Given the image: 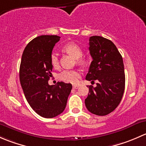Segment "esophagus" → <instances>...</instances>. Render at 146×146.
I'll return each mask as SVG.
<instances>
[{
  "label": "esophagus",
  "mask_w": 146,
  "mask_h": 146,
  "mask_svg": "<svg viewBox=\"0 0 146 146\" xmlns=\"http://www.w3.org/2000/svg\"><path fill=\"white\" fill-rule=\"evenodd\" d=\"M79 88V85H73V89H78V88Z\"/></svg>",
  "instance_id": "obj_1"
}]
</instances>
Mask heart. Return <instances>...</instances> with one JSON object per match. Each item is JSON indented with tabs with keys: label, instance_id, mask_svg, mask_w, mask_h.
I'll list each match as a JSON object with an SVG mask.
<instances>
[{
	"label": "heart",
	"instance_id": "heart-1",
	"mask_svg": "<svg viewBox=\"0 0 146 146\" xmlns=\"http://www.w3.org/2000/svg\"><path fill=\"white\" fill-rule=\"evenodd\" d=\"M64 51L71 55L74 58H76V61L78 64H82L85 62L86 59L85 57L82 56L83 51L81 47L77 44L73 43V42H70L67 44L63 48ZM50 61L51 64L54 68L58 67L59 65V61H58V54L56 52L51 53L50 56ZM80 76V73L78 70H65L61 72L58 76L60 80H64L65 82H70V83L76 84L78 82L79 78Z\"/></svg>",
	"mask_w": 146,
	"mask_h": 146
}]
</instances>
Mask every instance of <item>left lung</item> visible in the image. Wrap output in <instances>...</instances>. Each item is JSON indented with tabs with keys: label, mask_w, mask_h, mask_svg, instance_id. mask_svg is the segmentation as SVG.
I'll return each instance as SVG.
<instances>
[{
	"label": "left lung",
	"mask_w": 146,
	"mask_h": 146,
	"mask_svg": "<svg viewBox=\"0 0 146 146\" xmlns=\"http://www.w3.org/2000/svg\"><path fill=\"white\" fill-rule=\"evenodd\" d=\"M90 54L92 61L86 80L95 82L97 86H89L88 96L85 100L89 111L98 116H105L119 104L125 89V73L123 58L111 40L100 36L89 39Z\"/></svg>",
	"instance_id": "8db88e82"
}]
</instances>
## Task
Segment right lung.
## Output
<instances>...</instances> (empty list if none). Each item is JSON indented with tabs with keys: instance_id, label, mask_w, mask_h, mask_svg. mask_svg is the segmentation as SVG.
Instances as JSON below:
<instances>
[{
	"instance_id": "1",
	"label": "right lung",
	"mask_w": 146,
	"mask_h": 146,
	"mask_svg": "<svg viewBox=\"0 0 146 146\" xmlns=\"http://www.w3.org/2000/svg\"><path fill=\"white\" fill-rule=\"evenodd\" d=\"M60 38L42 35L32 39L25 48L20 63V80L26 100L44 118H53L64 111L72 89L70 83H48L53 68L50 56Z\"/></svg>"
}]
</instances>
